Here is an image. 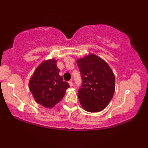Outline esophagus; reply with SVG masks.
Instances as JSON below:
<instances>
[{"label": "esophagus", "instance_id": "1", "mask_svg": "<svg viewBox=\"0 0 148 148\" xmlns=\"http://www.w3.org/2000/svg\"><path fill=\"white\" fill-rule=\"evenodd\" d=\"M68 84H69V85L70 86H73V82L72 81H68Z\"/></svg>", "mask_w": 148, "mask_h": 148}]
</instances>
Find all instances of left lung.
<instances>
[{"mask_svg":"<svg viewBox=\"0 0 148 148\" xmlns=\"http://www.w3.org/2000/svg\"><path fill=\"white\" fill-rule=\"evenodd\" d=\"M82 84L78 90L81 105L88 112L102 111L115 92V76L108 64L94 54L77 60Z\"/></svg>","mask_w":148,"mask_h":148,"instance_id":"left-lung-1","label":"left lung"}]
</instances>
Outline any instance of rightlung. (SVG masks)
<instances>
[{
  "instance_id": "right-lung-1",
  "label": "right lung",
  "mask_w": 148,
  "mask_h": 148,
  "mask_svg": "<svg viewBox=\"0 0 148 148\" xmlns=\"http://www.w3.org/2000/svg\"><path fill=\"white\" fill-rule=\"evenodd\" d=\"M60 70L54 59L46 60L37 67L29 81V88L35 101L42 106L52 108L63 98L69 88L59 75Z\"/></svg>"
}]
</instances>
